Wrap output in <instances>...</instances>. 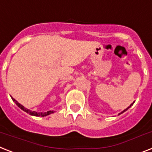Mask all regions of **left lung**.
Segmentation results:
<instances>
[{
  "instance_id": "8db88e82",
  "label": "left lung",
  "mask_w": 152,
  "mask_h": 152,
  "mask_svg": "<svg viewBox=\"0 0 152 152\" xmlns=\"http://www.w3.org/2000/svg\"><path fill=\"white\" fill-rule=\"evenodd\" d=\"M133 104H134V103H133ZM133 104H130V105H129V107H128V108H126V109H125V110H123V112H121V113H119V115H120V114H122V113H123V112H125V111H126V110H127L128 108H130V107H131V106H132V105H133Z\"/></svg>"
}]
</instances>
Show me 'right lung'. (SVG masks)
<instances>
[{
    "mask_svg": "<svg viewBox=\"0 0 152 152\" xmlns=\"http://www.w3.org/2000/svg\"><path fill=\"white\" fill-rule=\"evenodd\" d=\"M12 101H13V102H14L15 103V104H17V105H18V107L21 108V109H23L24 112H27V113H29V114L31 115H34V116H43V117H44V116H46V115H48L51 114V113H53V112H54L53 111H48V112H32V111L29 110V109H27V108H25L24 106H23L22 104H19V103H18V102H17L15 99H14L13 97H12Z\"/></svg>",
    "mask_w": 152,
    "mask_h": 152,
    "instance_id": "add662e5",
    "label": "right lung"
}]
</instances>
